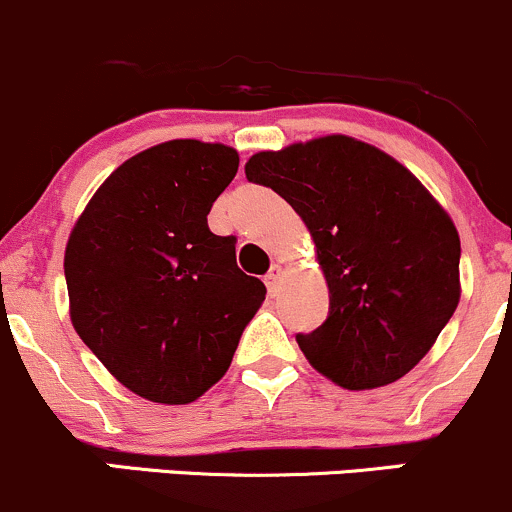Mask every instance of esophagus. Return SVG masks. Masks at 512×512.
<instances>
[{
	"label": "esophagus",
	"mask_w": 512,
	"mask_h": 512,
	"mask_svg": "<svg viewBox=\"0 0 512 512\" xmlns=\"http://www.w3.org/2000/svg\"><path fill=\"white\" fill-rule=\"evenodd\" d=\"M282 277H284V267L282 265H274L272 269H269L267 277H265V284H267L269 294H274V291L279 289V284H282Z\"/></svg>",
	"instance_id": "obj_1"
}]
</instances>
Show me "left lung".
Segmentation results:
<instances>
[{
  "mask_svg": "<svg viewBox=\"0 0 512 512\" xmlns=\"http://www.w3.org/2000/svg\"><path fill=\"white\" fill-rule=\"evenodd\" d=\"M245 174L289 201L316 243L330 313L296 335L313 369L350 391L411 372L462 296L459 233L440 201L384 150L340 133L255 153Z\"/></svg>",
  "mask_w": 512,
  "mask_h": 512,
  "instance_id": "left-lung-1",
  "label": "left lung"
}]
</instances>
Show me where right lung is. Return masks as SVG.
Instances as JSON below:
<instances>
[{"label":"right lung","instance_id":"right-lung-1","mask_svg":"<svg viewBox=\"0 0 512 512\" xmlns=\"http://www.w3.org/2000/svg\"><path fill=\"white\" fill-rule=\"evenodd\" d=\"M240 157L179 138L128 157L94 192L65 247L70 320L128 391L192 403L228 372L265 284L209 230Z\"/></svg>","mask_w":512,"mask_h":512}]
</instances>
